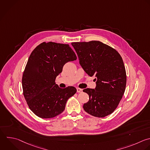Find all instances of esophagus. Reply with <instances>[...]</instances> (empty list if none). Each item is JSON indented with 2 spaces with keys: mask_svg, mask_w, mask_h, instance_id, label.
I'll list each match as a JSON object with an SVG mask.
<instances>
[{
  "mask_svg": "<svg viewBox=\"0 0 150 150\" xmlns=\"http://www.w3.org/2000/svg\"><path fill=\"white\" fill-rule=\"evenodd\" d=\"M77 93H82L83 90L81 88H77Z\"/></svg>",
  "mask_w": 150,
  "mask_h": 150,
  "instance_id": "obj_1",
  "label": "esophagus"
}]
</instances>
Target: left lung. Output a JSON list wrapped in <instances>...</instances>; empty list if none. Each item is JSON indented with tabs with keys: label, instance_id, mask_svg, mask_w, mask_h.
<instances>
[{
	"label": "left lung",
	"instance_id": "left-lung-1",
	"mask_svg": "<svg viewBox=\"0 0 150 150\" xmlns=\"http://www.w3.org/2000/svg\"><path fill=\"white\" fill-rule=\"evenodd\" d=\"M71 45L85 72L97 80L96 89L83 90L89 96L84 110L99 118L111 114L118 107L126 86V71L121 56L115 49L100 41L73 42Z\"/></svg>",
	"mask_w": 150,
	"mask_h": 150
}]
</instances>
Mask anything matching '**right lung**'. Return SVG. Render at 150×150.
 I'll list each match as a JSON object with an SVG mask.
<instances>
[{"mask_svg": "<svg viewBox=\"0 0 150 150\" xmlns=\"http://www.w3.org/2000/svg\"><path fill=\"white\" fill-rule=\"evenodd\" d=\"M76 59L67 44L43 42L32 52L23 74L22 87L26 103L35 115L51 118L64 110L67 100L77 90L73 86L61 88L55 79L66 63Z\"/></svg>", "mask_w": 150, "mask_h": 150, "instance_id": "right-lung-1", "label": "right lung"}]
</instances>
